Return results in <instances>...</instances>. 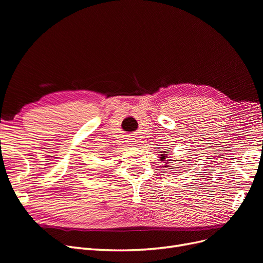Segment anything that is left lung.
Here are the masks:
<instances>
[{
    "mask_svg": "<svg viewBox=\"0 0 263 263\" xmlns=\"http://www.w3.org/2000/svg\"><path fill=\"white\" fill-rule=\"evenodd\" d=\"M167 153H170V151H162L161 155H160V160H161V162H164V163H165V166H164V167H172V168H175V167L171 166L170 163H168V161H171V160H170V154H167Z\"/></svg>",
    "mask_w": 263,
    "mask_h": 263,
    "instance_id": "8db88e82",
    "label": "left lung"
}]
</instances>
